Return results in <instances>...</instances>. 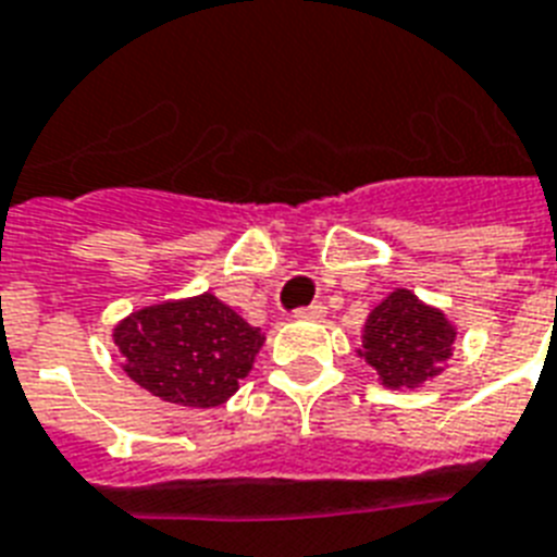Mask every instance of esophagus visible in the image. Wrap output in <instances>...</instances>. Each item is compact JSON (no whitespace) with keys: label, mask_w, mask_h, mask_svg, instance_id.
<instances>
[{"label":"esophagus","mask_w":557,"mask_h":557,"mask_svg":"<svg viewBox=\"0 0 557 557\" xmlns=\"http://www.w3.org/2000/svg\"><path fill=\"white\" fill-rule=\"evenodd\" d=\"M323 312H326V309H323L321 304H312L304 306V309H297L295 318L297 321H323Z\"/></svg>","instance_id":"obj_1"}]
</instances>
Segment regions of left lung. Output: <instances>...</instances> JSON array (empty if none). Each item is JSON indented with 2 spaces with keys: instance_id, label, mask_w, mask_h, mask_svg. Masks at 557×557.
<instances>
[{
  "instance_id": "obj_1",
  "label": "left lung",
  "mask_w": 557,
  "mask_h": 557,
  "mask_svg": "<svg viewBox=\"0 0 557 557\" xmlns=\"http://www.w3.org/2000/svg\"><path fill=\"white\" fill-rule=\"evenodd\" d=\"M457 326L442 309L428 306L410 288H396L367 314L361 349L379 381L389 389H416L436 379L454 356Z\"/></svg>"
}]
</instances>
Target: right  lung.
I'll return each instance as SVG.
<instances>
[{
  "label": "right lung",
  "mask_w": 557,
  "mask_h": 557,
  "mask_svg": "<svg viewBox=\"0 0 557 557\" xmlns=\"http://www.w3.org/2000/svg\"><path fill=\"white\" fill-rule=\"evenodd\" d=\"M112 338L135 384L182 407L225 405L265 344L257 326L210 292L144 306L117 323Z\"/></svg>",
  "instance_id": "right-lung-1"
}]
</instances>
